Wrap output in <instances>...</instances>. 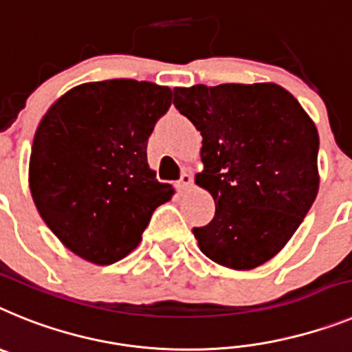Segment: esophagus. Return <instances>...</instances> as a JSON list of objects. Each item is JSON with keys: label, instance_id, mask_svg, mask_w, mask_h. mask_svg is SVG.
<instances>
[{"label": "esophagus", "instance_id": "34e87169", "mask_svg": "<svg viewBox=\"0 0 352 352\" xmlns=\"http://www.w3.org/2000/svg\"><path fill=\"white\" fill-rule=\"evenodd\" d=\"M191 184H193V177L189 175V173H182V175H180V180L175 186L179 191H186L188 188H191Z\"/></svg>", "mask_w": 352, "mask_h": 352}]
</instances>
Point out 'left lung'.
I'll return each instance as SVG.
<instances>
[{
	"label": "left lung",
	"instance_id": "left-lung-1",
	"mask_svg": "<svg viewBox=\"0 0 352 352\" xmlns=\"http://www.w3.org/2000/svg\"><path fill=\"white\" fill-rule=\"evenodd\" d=\"M173 104L201 134L214 198L209 225L193 228L201 253L230 269L273 258L294 235L319 191V134L301 104L274 83L175 88Z\"/></svg>",
	"mask_w": 352,
	"mask_h": 352
}]
</instances>
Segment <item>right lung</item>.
<instances>
[{
	"instance_id": "add662e5",
	"label": "right lung",
	"mask_w": 352,
	"mask_h": 352,
	"mask_svg": "<svg viewBox=\"0 0 352 352\" xmlns=\"http://www.w3.org/2000/svg\"><path fill=\"white\" fill-rule=\"evenodd\" d=\"M168 87L109 79L72 88L38 124L30 189L58 239L97 265L129 255L151 216L173 195L146 163L154 125L172 106Z\"/></svg>"
}]
</instances>
